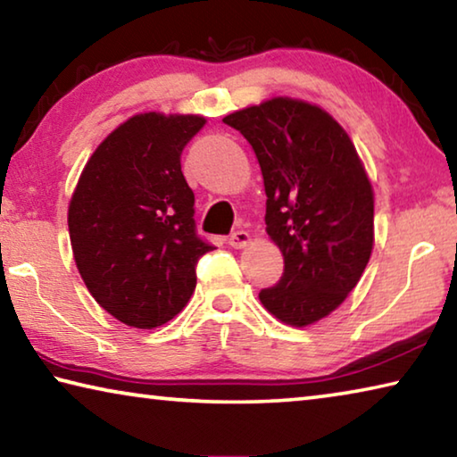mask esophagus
Returning <instances> with one entry per match:
<instances>
[{"instance_id":"obj_1","label":"esophagus","mask_w":457,"mask_h":457,"mask_svg":"<svg viewBox=\"0 0 457 457\" xmlns=\"http://www.w3.org/2000/svg\"><path fill=\"white\" fill-rule=\"evenodd\" d=\"M250 239L252 237H250V234H247V231L239 229V231H234V234L228 237V244L231 247H236V250H239V247H245L247 244H250Z\"/></svg>"}]
</instances>
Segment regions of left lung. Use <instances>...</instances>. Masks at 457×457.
<instances>
[{"mask_svg":"<svg viewBox=\"0 0 457 457\" xmlns=\"http://www.w3.org/2000/svg\"><path fill=\"white\" fill-rule=\"evenodd\" d=\"M223 122L256 153L266 189V231L284 274L260 292L270 314L308 327L345 303L373 252V187L345 129L320 106L278 96Z\"/></svg>","mask_w":457,"mask_h":457,"instance_id":"obj_1","label":"left lung"}]
</instances>
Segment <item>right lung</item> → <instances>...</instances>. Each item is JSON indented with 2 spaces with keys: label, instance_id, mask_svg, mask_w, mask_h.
Wrapping results in <instances>:
<instances>
[{
  "label": "right lung",
  "instance_id": "obj_1",
  "mask_svg": "<svg viewBox=\"0 0 457 457\" xmlns=\"http://www.w3.org/2000/svg\"><path fill=\"white\" fill-rule=\"evenodd\" d=\"M197 114L143 112L108 135L84 165L68 205L76 268L92 298L114 319L154 328L183 311L195 266L213 245L193 220L181 153Z\"/></svg>",
  "mask_w": 457,
  "mask_h": 457
}]
</instances>
